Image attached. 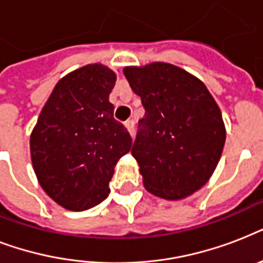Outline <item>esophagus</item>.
Returning <instances> with one entry per match:
<instances>
[{
  "label": "esophagus",
  "mask_w": 263,
  "mask_h": 263,
  "mask_svg": "<svg viewBox=\"0 0 263 263\" xmlns=\"http://www.w3.org/2000/svg\"><path fill=\"white\" fill-rule=\"evenodd\" d=\"M125 128H127L128 132L131 134V136H134V134H135V121H134V120H128V121H125Z\"/></svg>",
  "instance_id": "1"
}]
</instances>
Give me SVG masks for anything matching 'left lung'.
<instances>
[{"instance_id": "obj_1", "label": "left lung", "mask_w": 263, "mask_h": 263, "mask_svg": "<svg viewBox=\"0 0 263 263\" xmlns=\"http://www.w3.org/2000/svg\"><path fill=\"white\" fill-rule=\"evenodd\" d=\"M144 113L132 156L150 194L177 200L203 187L221 158L225 125L202 82L166 63L124 68Z\"/></svg>"}]
</instances>
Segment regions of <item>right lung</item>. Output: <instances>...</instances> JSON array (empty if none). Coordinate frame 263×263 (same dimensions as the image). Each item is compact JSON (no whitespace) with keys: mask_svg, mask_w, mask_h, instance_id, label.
Listing matches in <instances>:
<instances>
[{"mask_svg":"<svg viewBox=\"0 0 263 263\" xmlns=\"http://www.w3.org/2000/svg\"><path fill=\"white\" fill-rule=\"evenodd\" d=\"M116 73L90 64L55 84L30 138L31 161L41 187L72 212L105 200L117 161L132 138L113 117L109 94Z\"/></svg>","mask_w":263,"mask_h":263,"instance_id":"obj_1","label":"right lung"}]
</instances>
